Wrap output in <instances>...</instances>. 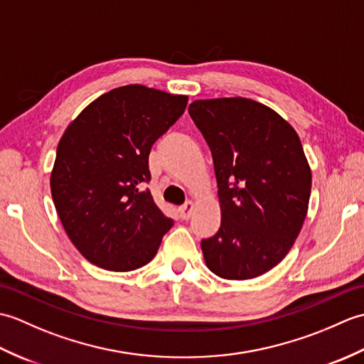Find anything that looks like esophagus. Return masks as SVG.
<instances>
[{
  "instance_id": "obj_1",
  "label": "esophagus",
  "mask_w": 364,
  "mask_h": 364,
  "mask_svg": "<svg viewBox=\"0 0 364 364\" xmlns=\"http://www.w3.org/2000/svg\"><path fill=\"white\" fill-rule=\"evenodd\" d=\"M194 202H186L184 205H181L180 208H178V213H180V215H181V219H189L191 218V214H192V211H194Z\"/></svg>"
}]
</instances>
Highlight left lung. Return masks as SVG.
I'll list each match as a JSON object with an SVG mask.
<instances>
[{
    "mask_svg": "<svg viewBox=\"0 0 364 364\" xmlns=\"http://www.w3.org/2000/svg\"><path fill=\"white\" fill-rule=\"evenodd\" d=\"M189 115L210 146L220 228L202 241L211 272L259 277L280 262L306 218L311 170L288 122L255 100H196Z\"/></svg>",
    "mask_w": 364,
    "mask_h": 364,
    "instance_id": "obj_1",
    "label": "left lung"
}]
</instances>
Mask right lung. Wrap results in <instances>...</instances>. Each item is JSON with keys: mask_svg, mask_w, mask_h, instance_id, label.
Segmentation results:
<instances>
[{"mask_svg": "<svg viewBox=\"0 0 364 364\" xmlns=\"http://www.w3.org/2000/svg\"><path fill=\"white\" fill-rule=\"evenodd\" d=\"M186 105V95L129 84L98 97L60 137L53 202L67 236L92 264L112 272L142 267L172 228L144 186L153 144Z\"/></svg>", "mask_w": 364, "mask_h": 364, "instance_id": "right-lung-1", "label": "right lung"}]
</instances>
